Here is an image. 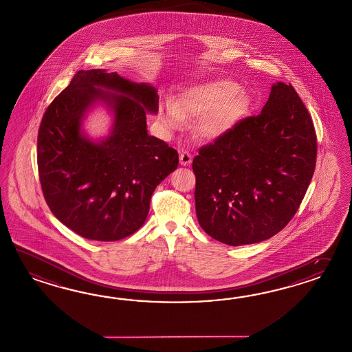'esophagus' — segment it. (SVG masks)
I'll list each match as a JSON object with an SVG mask.
<instances>
[{"mask_svg": "<svg viewBox=\"0 0 352 352\" xmlns=\"http://www.w3.org/2000/svg\"><path fill=\"white\" fill-rule=\"evenodd\" d=\"M192 161V155L188 151H184L180 153V163L182 166H189Z\"/></svg>", "mask_w": 352, "mask_h": 352, "instance_id": "34e87169", "label": "esophagus"}]
</instances>
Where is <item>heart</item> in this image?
<instances>
[{
  "mask_svg": "<svg viewBox=\"0 0 352 352\" xmlns=\"http://www.w3.org/2000/svg\"><path fill=\"white\" fill-rule=\"evenodd\" d=\"M252 100L239 82L228 79L194 84L181 91L176 98L160 109V118L167 133L185 126V118H198L199 135L216 140L246 118Z\"/></svg>",
  "mask_w": 352,
  "mask_h": 352,
  "instance_id": "heart-1",
  "label": "heart"
}]
</instances>
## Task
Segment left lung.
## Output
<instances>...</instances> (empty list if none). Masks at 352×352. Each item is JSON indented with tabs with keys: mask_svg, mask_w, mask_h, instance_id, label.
I'll use <instances>...</instances> for the list:
<instances>
[{
	"mask_svg": "<svg viewBox=\"0 0 352 352\" xmlns=\"http://www.w3.org/2000/svg\"><path fill=\"white\" fill-rule=\"evenodd\" d=\"M316 134L291 84L278 81L261 113L245 118L192 160L199 225L231 246L285 228L314 175Z\"/></svg>",
	"mask_w": 352,
	"mask_h": 352,
	"instance_id": "obj_1",
	"label": "left lung"
}]
</instances>
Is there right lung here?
<instances>
[{"mask_svg": "<svg viewBox=\"0 0 352 352\" xmlns=\"http://www.w3.org/2000/svg\"><path fill=\"white\" fill-rule=\"evenodd\" d=\"M100 100L116 121L110 136L96 144L80 126ZM145 112H158L154 87L100 69L76 72L45 109L36 140L41 186L54 217L75 234L97 241L134 234L144 225L154 190L177 168V151L148 135Z\"/></svg>", "mask_w": 352, "mask_h": 352, "instance_id": "1", "label": "right lung"}]
</instances>
